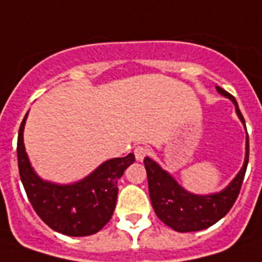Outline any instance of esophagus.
Segmentation results:
<instances>
[{"instance_id": "esophagus-1", "label": "esophagus", "mask_w": 262, "mask_h": 262, "mask_svg": "<svg viewBox=\"0 0 262 262\" xmlns=\"http://www.w3.org/2000/svg\"><path fill=\"white\" fill-rule=\"evenodd\" d=\"M149 147L147 146H137L135 149H134V154H135V159L138 161H142V160L145 159L146 156L149 154Z\"/></svg>"}]
</instances>
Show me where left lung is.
<instances>
[{
    "label": "left lung",
    "mask_w": 262,
    "mask_h": 262,
    "mask_svg": "<svg viewBox=\"0 0 262 262\" xmlns=\"http://www.w3.org/2000/svg\"><path fill=\"white\" fill-rule=\"evenodd\" d=\"M216 89L220 94L228 97L235 103L239 119L245 124V119L234 95L220 87ZM143 163L147 172L150 201L157 217L179 232L200 231L213 226L224 217L238 198L249 163V137L246 138V159L242 169L226 190L212 195H194L179 186L168 172L151 159L146 157Z\"/></svg>",
    "instance_id": "8db88e82"
}]
</instances>
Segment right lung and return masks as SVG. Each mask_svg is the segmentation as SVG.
<instances>
[{
    "mask_svg": "<svg viewBox=\"0 0 262 262\" xmlns=\"http://www.w3.org/2000/svg\"><path fill=\"white\" fill-rule=\"evenodd\" d=\"M27 115L19 128L17 163L20 179L36 214L52 230L68 236H87L102 230L116 206L117 180L135 161V156L129 153L108 160L75 184L58 186L43 182L32 171L24 149L23 129Z\"/></svg>",
    "mask_w": 262,
    "mask_h": 262,
    "instance_id": "right-lung-1",
    "label": "right lung"
}]
</instances>
